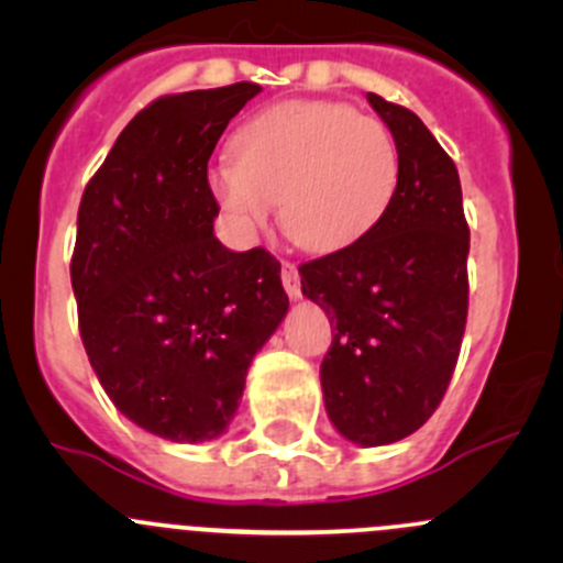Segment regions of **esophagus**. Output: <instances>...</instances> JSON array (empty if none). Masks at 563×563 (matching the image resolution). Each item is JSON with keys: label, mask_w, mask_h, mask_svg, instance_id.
<instances>
[{"label": "esophagus", "mask_w": 563, "mask_h": 563, "mask_svg": "<svg viewBox=\"0 0 563 563\" xmlns=\"http://www.w3.org/2000/svg\"><path fill=\"white\" fill-rule=\"evenodd\" d=\"M280 277H283V288H286L288 297H291V299L302 297V286H299V272H297V266L291 264V261H283Z\"/></svg>", "instance_id": "obj_1"}]
</instances>
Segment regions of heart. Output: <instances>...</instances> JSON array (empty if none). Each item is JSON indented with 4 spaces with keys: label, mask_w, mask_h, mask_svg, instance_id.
<instances>
[{
    "label": "heart",
    "mask_w": 563,
    "mask_h": 563,
    "mask_svg": "<svg viewBox=\"0 0 563 563\" xmlns=\"http://www.w3.org/2000/svg\"><path fill=\"white\" fill-rule=\"evenodd\" d=\"M400 181V150L382 119L327 100H291L255 113L234 157L209 172V190L240 234L264 229L280 201L297 245L334 253L371 234Z\"/></svg>",
    "instance_id": "heart-1"
}]
</instances>
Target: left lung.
I'll return each mask as SVG.
<instances>
[{"mask_svg":"<svg viewBox=\"0 0 563 563\" xmlns=\"http://www.w3.org/2000/svg\"><path fill=\"white\" fill-rule=\"evenodd\" d=\"M400 150L387 214L351 247L299 266L334 323L321 362L329 422L360 446L422 428L450 387L468 316V223L452 157L408 108L367 92Z\"/></svg>","mask_w":563,"mask_h":563,"instance_id":"8db88e82","label":"left lung"}]
</instances>
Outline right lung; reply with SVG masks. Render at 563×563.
<instances>
[{
    "label": "right lung",
    "instance_id": "1",
    "mask_svg": "<svg viewBox=\"0 0 563 563\" xmlns=\"http://www.w3.org/2000/svg\"><path fill=\"white\" fill-rule=\"evenodd\" d=\"M258 84L155 100L130 119L78 207L70 280L106 395L179 444L229 428L247 367L288 313L280 264L214 236L207 163Z\"/></svg>",
    "mask_w": 563,
    "mask_h": 563
}]
</instances>
